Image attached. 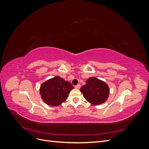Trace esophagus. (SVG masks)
I'll return each mask as SVG.
<instances>
[{
    "instance_id": "esophagus-1",
    "label": "esophagus",
    "mask_w": 149,
    "mask_h": 149,
    "mask_svg": "<svg viewBox=\"0 0 149 149\" xmlns=\"http://www.w3.org/2000/svg\"><path fill=\"white\" fill-rule=\"evenodd\" d=\"M80 87H81V84H78V85H76V86H75V88L76 89H79L80 88Z\"/></svg>"
}]
</instances>
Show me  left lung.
I'll return each instance as SVG.
<instances>
[{"mask_svg": "<svg viewBox=\"0 0 149 149\" xmlns=\"http://www.w3.org/2000/svg\"><path fill=\"white\" fill-rule=\"evenodd\" d=\"M109 88L106 83L96 77H90L86 84L81 88L80 91L85 100L93 105L104 103L109 96Z\"/></svg>", "mask_w": 149, "mask_h": 149, "instance_id": "left-lung-1", "label": "left lung"}]
</instances>
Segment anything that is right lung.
<instances>
[{
	"instance_id": "1",
	"label": "right lung",
	"mask_w": 149,
	"mask_h": 149,
	"mask_svg": "<svg viewBox=\"0 0 149 149\" xmlns=\"http://www.w3.org/2000/svg\"><path fill=\"white\" fill-rule=\"evenodd\" d=\"M73 86L60 76L52 78L42 83L40 94L47 105L57 106L66 100Z\"/></svg>"
}]
</instances>
